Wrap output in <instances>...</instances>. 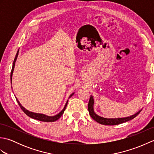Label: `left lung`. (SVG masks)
<instances>
[{"instance_id": "1", "label": "left lung", "mask_w": 154, "mask_h": 154, "mask_svg": "<svg viewBox=\"0 0 154 154\" xmlns=\"http://www.w3.org/2000/svg\"><path fill=\"white\" fill-rule=\"evenodd\" d=\"M93 104H94L93 98L92 96H91L89 104H88V110H89L90 116L93 120H95L96 122L101 124H104V125H109V126L117 125V124H120L128 122V121L134 119L136 116L138 115L139 113L141 112L142 110H140L135 114H134V115H132L128 117L120 118V119H106V118H103V117L98 116L97 114H95V112H94Z\"/></svg>"}]
</instances>
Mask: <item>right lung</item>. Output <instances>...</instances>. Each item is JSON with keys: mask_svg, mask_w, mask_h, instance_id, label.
Returning a JSON list of instances; mask_svg holds the SVG:
<instances>
[{"mask_svg": "<svg viewBox=\"0 0 154 154\" xmlns=\"http://www.w3.org/2000/svg\"><path fill=\"white\" fill-rule=\"evenodd\" d=\"M18 55V51H17V54H16V56H15L14 62H13L12 68L11 73V81H12V76L13 71H14V65H15V62H16V59H17ZM73 94H74V93H72V94H71V95L69 96V98L71 97L72 95H73ZM16 100H17L18 104H19L20 107L21 108V109L23 110V112H24L26 114V115H28L29 117L32 118V119H35V120H40V121H42V122H54V121H56L57 120H58V119H60V118L62 116V114H63L65 109H66V106H67V103H68V100H67L66 104H65V105L64 108H63V109L62 110L60 113L57 114V115L54 116H48L45 115V114H38V113H34V112H30V111H28V110L25 109L21 105L20 103H19V101L17 100V99H16Z\"/></svg>", "mask_w": 154, "mask_h": 154, "instance_id": "1", "label": "right lung"}]
</instances>
